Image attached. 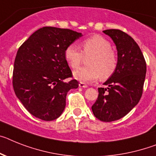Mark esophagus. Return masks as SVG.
Returning <instances> with one entry per match:
<instances>
[{
    "instance_id": "1",
    "label": "esophagus",
    "mask_w": 156,
    "mask_h": 156,
    "mask_svg": "<svg viewBox=\"0 0 156 156\" xmlns=\"http://www.w3.org/2000/svg\"><path fill=\"white\" fill-rule=\"evenodd\" d=\"M78 86H79V87H81V88H86V87H88V86L86 84H85L84 82H80V83L78 84Z\"/></svg>"
}]
</instances>
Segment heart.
I'll return each instance as SVG.
<instances>
[{"mask_svg":"<svg viewBox=\"0 0 156 156\" xmlns=\"http://www.w3.org/2000/svg\"><path fill=\"white\" fill-rule=\"evenodd\" d=\"M82 51L75 44H70L65 49L64 56L71 68H77L89 58V66L74 70V77L83 82H93L101 77L107 79L115 72L117 66V55L112 49L110 42L100 35H94L81 42Z\"/></svg>","mask_w":156,"mask_h":156,"instance_id":"heart-1","label":"heart"}]
</instances>
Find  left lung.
<instances>
[{
  "label": "left lung",
  "instance_id": "1",
  "mask_svg": "<svg viewBox=\"0 0 156 156\" xmlns=\"http://www.w3.org/2000/svg\"><path fill=\"white\" fill-rule=\"evenodd\" d=\"M114 42L117 66L104 85L98 88V98L92 111L98 120L111 122L122 118L140 100L146 76V62L140 48L133 38L118 29L103 31Z\"/></svg>",
  "mask_w": 156,
  "mask_h": 156
}]
</instances>
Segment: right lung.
Returning <instances> with one entry per match:
<instances>
[{"label":"right lung","instance_id":"right-lung-1","mask_svg":"<svg viewBox=\"0 0 156 156\" xmlns=\"http://www.w3.org/2000/svg\"><path fill=\"white\" fill-rule=\"evenodd\" d=\"M82 33L66 28L44 27L19 48L14 62L12 86L28 112L46 121L59 117L68 91L78 87L72 78L64 51Z\"/></svg>","mask_w":156,"mask_h":156}]
</instances>
